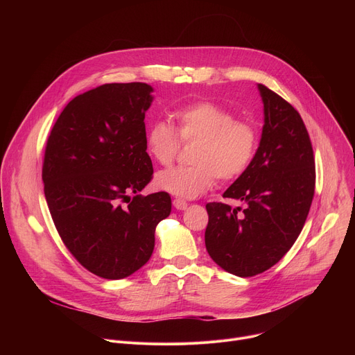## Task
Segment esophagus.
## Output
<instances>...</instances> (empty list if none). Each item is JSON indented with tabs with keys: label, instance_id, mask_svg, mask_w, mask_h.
Wrapping results in <instances>:
<instances>
[{
	"label": "esophagus",
	"instance_id": "esophagus-1",
	"mask_svg": "<svg viewBox=\"0 0 355 355\" xmlns=\"http://www.w3.org/2000/svg\"><path fill=\"white\" fill-rule=\"evenodd\" d=\"M173 204H174V207L177 209V210H185L187 209V201H184V200H181V198H174L173 200Z\"/></svg>",
	"mask_w": 355,
	"mask_h": 355
}]
</instances>
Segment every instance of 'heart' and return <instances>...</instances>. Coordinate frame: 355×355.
Wrapping results in <instances>:
<instances>
[{"mask_svg": "<svg viewBox=\"0 0 355 355\" xmlns=\"http://www.w3.org/2000/svg\"><path fill=\"white\" fill-rule=\"evenodd\" d=\"M177 130L184 142L198 141L190 166H175L157 174L155 185L182 198H196L213 189L217 178L233 181L252 165L259 135L246 121L209 101H198L174 110ZM165 121L149 123L145 135L146 153L157 164L168 166L177 158L181 140Z\"/></svg>", "mask_w": 355, "mask_h": 355, "instance_id": "1", "label": "heart"}]
</instances>
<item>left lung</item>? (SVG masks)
I'll use <instances>...</instances> for the list:
<instances>
[{"mask_svg":"<svg viewBox=\"0 0 355 355\" xmlns=\"http://www.w3.org/2000/svg\"><path fill=\"white\" fill-rule=\"evenodd\" d=\"M257 87L262 138L248 171L223 194L246 207L206 206V249L221 269L240 277L262 273L286 254L302 232L315 191L313 151L301 115L265 85Z\"/></svg>","mask_w":355,"mask_h":355,"instance_id":"1","label":"left lung"}]
</instances>
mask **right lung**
<instances>
[{"label":"right lung","mask_w":355,"mask_h":355,"mask_svg":"<svg viewBox=\"0 0 355 355\" xmlns=\"http://www.w3.org/2000/svg\"><path fill=\"white\" fill-rule=\"evenodd\" d=\"M153 90L139 82L87 90L67 103L47 139L42 177L54 226L74 259L105 279L141 269L171 213L168 193L139 194L154 173L144 122Z\"/></svg>","instance_id":"right-lung-1"}]
</instances>
